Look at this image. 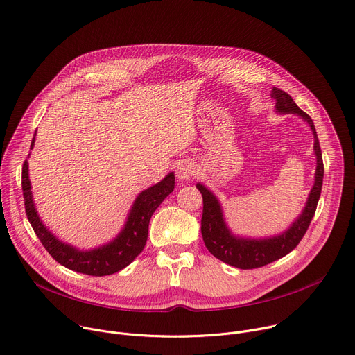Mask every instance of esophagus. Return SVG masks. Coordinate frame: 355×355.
I'll return each instance as SVG.
<instances>
[{"label":"esophagus","instance_id":"obj_1","mask_svg":"<svg viewBox=\"0 0 355 355\" xmlns=\"http://www.w3.org/2000/svg\"><path fill=\"white\" fill-rule=\"evenodd\" d=\"M196 173V168L193 164L184 161V162H180L178 166H176V176L178 179L180 180H186V179H190L191 176H194Z\"/></svg>","mask_w":355,"mask_h":355}]
</instances>
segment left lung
Masks as SVG:
<instances>
[{"mask_svg": "<svg viewBox=\"0 0 355 355\" xmlns=\"http://www.w3.org/2000/svg\"><path fill=\"white\" fill-rule=\"evenodd\" d=\"M270 96L275 98V101H277V105H275L277 112L297 114L309 124L314 137L313 150H314V155H316V162H318L316 173H314V184L310 190L309 199L306 202V206L302 214L282 234L275 235V237H269V239L235 237L224 221L223 210L216 196L205 184L202 183L196 184V187L200 190L203 196L202 235L207 250L220 261L240 269H254V268L265 266L273 261L285 257L292 250H295L296 245L303 239V235L306 234L314 213H316V207L320 199L322 186H323L324 166H323L322 149H320L316 128H314L310 115L302 111L296 105L293 98L281 89L273 87Z\"/></svg>", "mask_w": 355, "mask_h": 355, "instance_id": "8db88e82", "label": "left lung"}]
</instances>
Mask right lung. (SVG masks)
<instances>
[{
    "label": "right lung",
    "mask_w": 355,
    "mask_h": 355,
    "mask_svg": "<svg viewBox=\"0 0 355 355\" xmlns=\"http://www.w3.org/2000/svg\"><path fill=\"white\" fill-rule=\"evenodd\" d=\"M33 141L31 144V149L33 148ZM175 189V175L171 172L165 179L156 183L146 190L141 191L135 199L127 223L121 232L116 237L98 248L80 251L69 244L62 243L55 235L44 225L39 218L31 191V182L28 175V161L24 162L22 166V191L26 217L41 240L45 250L52 255L55 261L60 265L92 277H105L112 275L118 270L128 266L144 250L148 239V227L149 220L155 210L161 206V203L166 199Z\"/></svg>",
    "instance_id": "1"
}]
</instances>
